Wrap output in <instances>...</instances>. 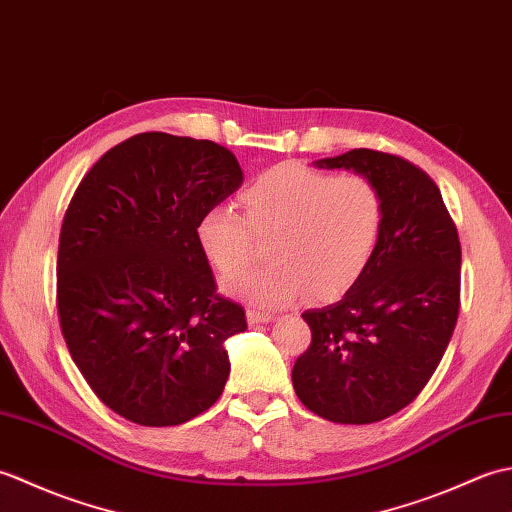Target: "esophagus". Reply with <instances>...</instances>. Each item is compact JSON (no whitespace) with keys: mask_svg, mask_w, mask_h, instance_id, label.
I'll return each instance as SVG.
<instances>
[{"mask_svg":"<svg viewBox=\"0 0 512 512\" xmlns=\"http://www.w3.org/2000/svg\"><path fill=\"white\" fill-rule=\"evenodd\" d=\"M246 319H248V325L270 323V321H273V314H266V312H259V310H248L246 312Z\"/></svg>","mask_w":512,"mask_h":512,"instance_id":"1","label":"esophagus"}]
</instances>
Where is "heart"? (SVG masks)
I'll return each instance as SVG.
<instances>
[{"label": "heart", "mask_w": 512, "mask_h": 512, "mask_svg": "<svg viewBox=\"0 0 512 512\" xmlns=\"http://www.w3.org/2000/svg\"><path fill=\"white\" fill-rule=\"evenodd\" d=\"M233 206L213 204L195 224V242L217 273L246 264L250 234L266 235L259 268L224 281L231 297L259 308L290 306L306 295L334 301L363 277L383 226V200L361 173L330 176L286 162L257 176Z\"/></svg>", "instance_id": "b5f03b06"}]
</instances>
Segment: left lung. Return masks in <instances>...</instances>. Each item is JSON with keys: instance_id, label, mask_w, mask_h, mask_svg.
Here are the masks:
<instances>
[{"instance_id": "1", "label": "left lung", "mask_w": 512, "mask_h": 512, "mask_svg": "<svg viewBox=\"0 0 512 512\" xmlns=\"http://www.w3.org/2000/svg\"><path fill=\"white\" fill-rule=\"evenodd\" d=\"M314 167L372 180L383 226L356 286L301 314L312 343L292 367V387L325 420L378 422L420 394L447 352L460 310L458 228L436 182L405 158L352 149Z\"/></svg>"}]
</instances>
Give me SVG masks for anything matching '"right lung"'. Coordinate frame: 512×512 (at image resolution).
I'll list each match as a JSON object with an SVG mask.
<instances>
[{
    "label": "right lung",
    "instance_id": "right-lung-1",
    "mask_svg": "<svg viewBox=\"0 0 512 512\" xmlns=\"http://www.w3.org/2000/svg\"><path fill=\"white\" fill-rule=\"evenodd\" d=\"M244 182L211 140L149 132L96 162L63 217L57 308L83 378L118 416L173 427L222 396L244 308L215 295L195 224Z\"/></svg>",
    "mask_w": 512,
    "mask_h": 512
}]
</instances>
